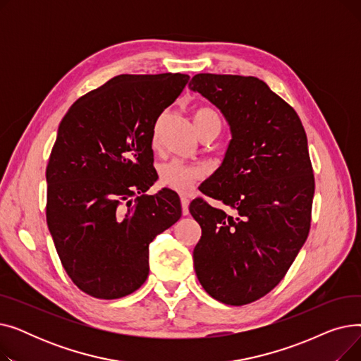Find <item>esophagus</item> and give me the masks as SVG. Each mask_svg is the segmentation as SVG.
I'll use <instances>...</instances> for the list:
<instances>
[{"label": "esophagus", "instance_id": "esophagus-1", "mask_svg": "<svg viewBox=\"0 0 361 361\" xmlns=\"http://www.w3.org/2000/svg\"><path fill=\"white\" fill-rule=\"evenodd\" d=\"M180 200H181L183 215H188V203H190V200H188V197H185V196H181V197H180Z\"/></svg>", "mask_w": 361, "mask_h": 361}]
</instances>
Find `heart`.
Returning a JSON list of instances; mask_svg holds the SVG:
<instances>
[{
	"instance_id": "1",
	"label": "heart",
	"mask_w": 361,
	"mask_h": 361,
	"mask_svg": "<svg viewBox=\"0 0 361 361\" xmlns=\"http://www.w3.org/2000/svg\"><path fill=\"white\" fill-rule=\"evenodd\" d=\"M195 124L199 130V133L212 121H219L218 114L211 108H197L193 114ZM204 174V168L200 164H190V162H183L178 159H171L159 165L158 168V176L159 183L164 187L173 188L176 192L185 193L190 190L197 180H200Z\"/></svg>"
}]
</instances>
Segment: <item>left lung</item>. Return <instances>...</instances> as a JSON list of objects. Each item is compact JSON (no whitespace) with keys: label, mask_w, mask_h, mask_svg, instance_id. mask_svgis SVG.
Masks as SVG:
<instances>
[{"label":"left lung","mask_w":361,"mask_h":361,"mask_svg":"<svg viewBox=\"0 0 361 361\" xmlns=\"http://www.w3.org/2000/svg\"><path fill=\"white\" fill-rule=\"evenodd\" d=\"M230 126L222 165L190 203L202 237L193 250L204 291L230 306L249 305L274 290L305 244L314 177L307 136L297 112L253 75L200 73L188 83Z\"/></svg>","instance_id":"1"}]
</instances>
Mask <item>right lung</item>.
<instances>
[{
  "instance_id": "obj_1",
  "label": "right lung",
  "mask_w": 361,
  "mask_h": 361,
  "mask_svg": "<svg viewBox=\"0 0 361 361\" xmlns=\"http://www.w3.org/2000/svg\"><path fill=\"white\" fill-rule=\"evenodd\" d=\"M188 79L116 75L75 101L60 123L47 166V224L67 275L94 298L140 288L149 244L181 216L176 192L145 193L158 177L155 123Z\"/></svg>"
}]
</instances>
